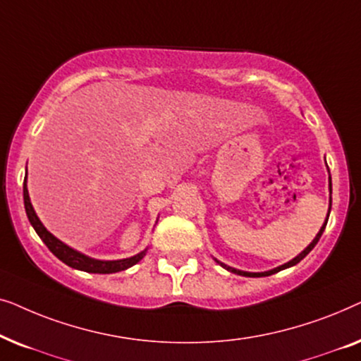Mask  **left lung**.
<instances>
[{"label":"left lung","instance_id":"obj_1","mask_svg":"<svg viewBox=\"0 0 361 361\" xmlns=\"http://www.w3.org/2000/svg\"><path fill=\"white\" fill-rule=\"evenodd\" d=\"M330 192H332V180H330ZM330 207H332V199H330ZM329 214H330V209H329ZM329 220V219H327ZM327 220H325V224H324V226L322 228H320V231L317 233V236H315L314 238V241L312 243H310L307 248H305L302 253H300L299 256H295V258L293 259V261H289V263H286V264H283V266H279V268H276V269H271V271H266V273H246V271H240V269H235V268H230V266H225L224 263H220V261H216V263H220L221 266H224V268H226L228 271H231V273H235V274H241V276H248V278H263V276H271V274H274V273H278V271H281V269H286V268H289V266H294V264H298L300 259H304L305 256H307L310 251H312V248L315 245H317V241L320 240V236H322V233H324V230H325V225H327Z\"/></svg>","mask_w":361,"mask_h":361}]
</instances>
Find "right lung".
<instances>
[{
  "mask_svg": "<svg viewBox=\"0 0 361 361\" xmlns=\"http://www.w3.org/2000/svg\"><path fill=\"white\" fill-rule=\"evenodd\" d=\"M23 195H24V207H26L27 219H29V221H31V225L34 226V230H36V233L41 236V240L46 243L47 248L51 250L52 253L62 261V263L71 266V268L87 271V273L110 274V273H118V271H125L128 268H131L133 264H136L137 261L142 259V256H145V251H141V253H137L136 256H131V258L118 259V261H98V259L88 258V256L78 253V251L72 250V248H68L67 245H63L62 241H59L56 236L51 235L46 228H44V225L41 224V220L37 219L36 212H34V209H32L31 200H29L26 179H24Z\"/></svg>",
  "mask_w": 361,
  "mask_h": 361,
  "instance_id": "1",
  "label": "right lung"
}]
</instances>
